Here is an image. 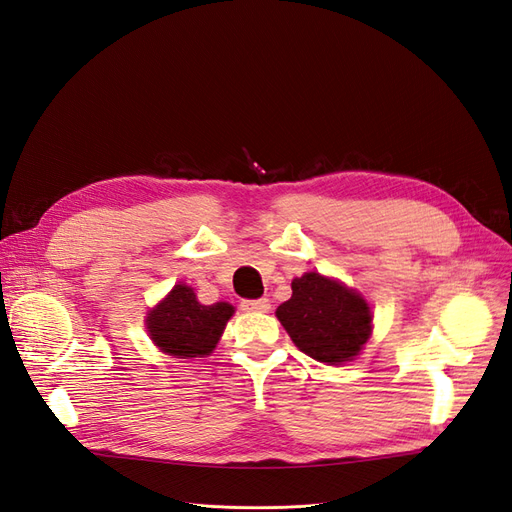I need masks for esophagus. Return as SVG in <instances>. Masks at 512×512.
<instances>
[{
  "label": "esophagus",
  "instance_id": "esophagus-1",
  "mask_svg": "<svg viewBox=\"0 0 512 512\" xmlns=\"http://www.w3.org/2000/svg\"><path fill=\"white\" fill-rule=\"evenodd\" d=\"M241 307L245 309V312H269L271 303L265 297H262V299H243Z\"/></svg>",
  "mask_w": 512,
  "mask_h": 512
}]
</instances>
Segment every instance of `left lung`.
Returning a JSON list of instances; mask_svg holds the SVG:
<instances>
[{
    "label": "left lung",
    "mask_w": 512,
    "mask_h": 512,
    "mask_svg": "<svg viewBox=\"0 0 512 512\" xmlns=\"http://www.w3.org/2000/svg\"><path fill=\"white\" fill-rule=\"evenodd\" d=\"M275 314L301 352L329 365L352 361L371 331L369 305L359 294L318 273L297 277Z\"/></svg>",
    "instance_id": "8db88e82"
}]
</instances>
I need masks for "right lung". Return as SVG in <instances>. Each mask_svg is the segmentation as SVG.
Returning <instances> with one entry per match:
<instances>
[{
  "label": "right lung",
  "instance_id": "add662e5",
  "mask_svg": "<svg viewBox=\"0 0 512 512\" xmlns=\"http://www.w3.org/2000/svg\"><path fill=\"white\" fill-rule=\"evenodd\" d=\"M232 305H200L190 286L177 284L147 318V329L160 350L177 359L209 354L232 316Z\"/></svg>",
  "mask_w": 512,
  "mask_h": 512
}]
</instances>
